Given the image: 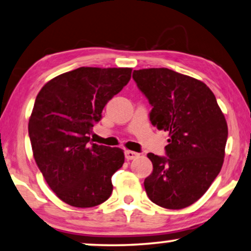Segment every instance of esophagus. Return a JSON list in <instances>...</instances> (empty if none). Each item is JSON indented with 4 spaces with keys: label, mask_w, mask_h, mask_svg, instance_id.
<instances>
[{
    "label": "esophagus",
    "mask_w": 251,
    "mask_h": 251,
    "mask_svg": "<svg viewBox=\"0 0 251 251\" xmlns=\"http://www.w3.org/2000/svg\"><path fill=\"white\" fill-rule=\"evenodd\" d=\"M140 156V153L135 152V151H132V150H126L125 151V157L127 160H131V159H135L138 158Z\"/></svg>",
    "instance_id": "34e87169"
}]
</instances>
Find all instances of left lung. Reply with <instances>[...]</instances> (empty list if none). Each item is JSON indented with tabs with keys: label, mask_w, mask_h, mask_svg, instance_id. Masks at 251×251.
<instances>
[{
	"label": "left lung",
	"mask_w": 251,
	"mask_h": 251,
	"mask_svg": "<svg viewBox=\"0 0 251 251\" xmlns=\"http://www.w3.org/2000/svg\"><path fill=\"white\" fill-rule=\"evenodd\" d=\"M152 109L150 122L169 132L166 157L149 152L152 172L145 179L150 201L183 209L201 199L222 170L228 128L211 89L170 69L133 72Z\"/></svg>",
	"instance_id": "1"
}]
</instances>
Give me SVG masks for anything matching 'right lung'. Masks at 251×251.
<instances>
[{
    "label": "right lung",
    "instance_id": "obj_1",
    "mask_svg": "<svg viewBox=\"0 0 251 251\" xmlns=\"http://www.w3.org/2000/svg\"><path fill=\"white\" fill-rule=\"evenodd\" d=\"M131 73V68L83 66L55 76L36 96L28 122L33 156L50 189L66 204L92 208L111 195L124 150L92 143L89 135Z\"/></svg>",
    "mask_w": 251,
    "mask_h": 251
}]
</instances>
